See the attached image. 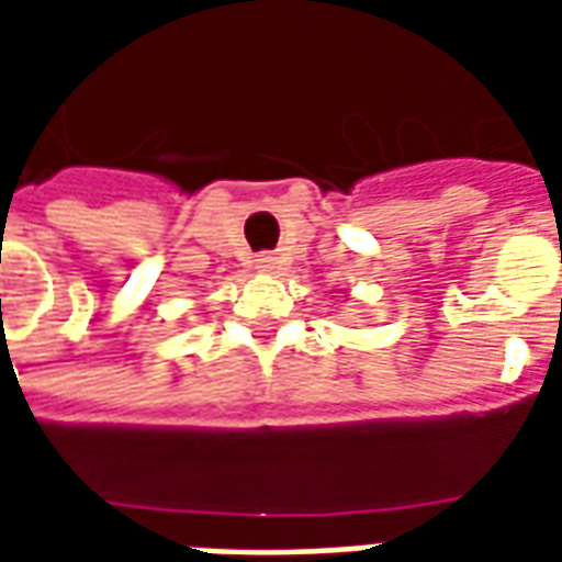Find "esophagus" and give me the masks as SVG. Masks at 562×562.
I'll return each instance as SVG.
<instances>
[{"mask_svg": "<svg viewBox=\"0 0 562 562\" xmlns=\"http://www.w3.org/2000/svg\"><path fill=\"white\" fill-rule=\"evenodd\" d=\"M256 268L265 270V273H273V270L280 268V258H277V256H258Z\"/></svg>", "mask_w": 562, "mask_h": 562, "instance_id": "1", "label": "esophagus"}]
</instances>
